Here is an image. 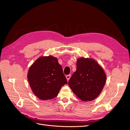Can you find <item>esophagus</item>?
I'll return each mask as SVG.
<instances>
[{"instance_id":"1","label":"esophagus","mask_w":130,"mask_h":130,"mask_svg":"<svg viewBox=\"0 0 130 130\" xmlns=\"http://www.w3.org/2000/svg\"><path fill=\"white\" fill-rule=\"evenodd\" d=\"M66 78H67V81H69V80L70 79V77H71V75L70 74H69V75H66Z\"/></svg>"}]
</instances>
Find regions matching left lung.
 <instances>
[{
	"label": "left lung",
	"mask_w": 130,
	"mask_h": 130,
	"mask_svg": "<svg viewBox=\"0 0 130 130\" xmlns=\"http://www.w3.org/2000/svg\"><path fill=\"white\" fill-rule=\"evenodd\" d=\"M106 80L104 70L95 61L80 58L77 60L76 70L70 78L68 85L79 99L88 101L99 95Z\"/></svg>",
	"instance_id": "1"
}]
</instances>
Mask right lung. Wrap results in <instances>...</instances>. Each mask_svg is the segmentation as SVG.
Listing matches in <instances>:
<instances>
[{
    "mask_svg": "<svg viewBox=\"0 0 130 130\" xmlns=\"http://www.w3.org/2000/svg\"><path fill=\"white\" fill-rule=\"evenodd\" d=\"M27 78L31 89L39 99H53L61 88L67 84L62 66L53 56L41 57L29 68Z\"/></svg>",
    "mask_w": 130,
    "mask_h": 130,
    "instance_id": "1",
    "label": "right lung"
}]
</instances>
